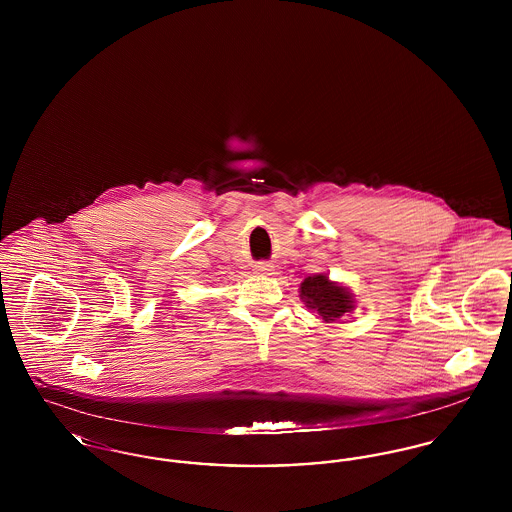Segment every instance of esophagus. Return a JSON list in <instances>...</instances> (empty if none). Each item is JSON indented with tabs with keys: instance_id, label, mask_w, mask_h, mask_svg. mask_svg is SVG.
<instances>
[{
	"instance_id": "34e87169",
	"label": "esophagus",
	"mask_w": 512,
	"mask_h": 512,
	"mask_svg": "<svg viewBox=\"0 0 512 512\" xmlns=\"http://www.w3.org/2000/svg\"><path fill=\"white\" fill-rule=\"evenodd\" d=\"M255 270H257V272H263V274H265V272H268V270H270V265H267V263H259V265H255Z\"/></svg>"
}]
</instances>
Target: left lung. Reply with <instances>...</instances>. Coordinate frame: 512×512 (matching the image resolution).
<instances>
[{
	"instance_id": "obj_1",
	"label": "left lung",
	"mask_w": 512,
	"mask_h": 512,
	"mask_svg": "<svg viewBox=\"0 0 512 512\" xmlns=\"http://www.w3.org/2000/svg\"><path fill=\"white\" fill-rule=\"evenodd\" d=\"M301 299H305V303L318 311V315L326 322H336L343 313H349L353 309L351 293L338 284H332L324 274L309 276L303 280Z\"/></svg>"
}]
</instances>
